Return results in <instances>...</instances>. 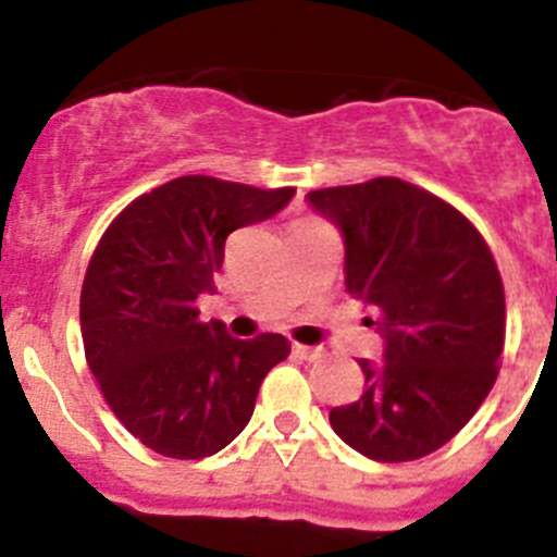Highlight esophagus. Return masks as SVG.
I'll use <instances>...</instances> for the list:
<instances>
[{"instance_id":"1","label":"esophagus","mask_w":557,"mask_h":557,"mask_svg":"<svg viewBox=\"0 0 557 557\" xmlns=\"http://www.w3.org/2000/svg\"><path fill=\"white\" fill-rule=\"evenodd\" d=\"M294 356H299L301 361H318L323 356V347H310V345H294Z\"/></svg>"}]
</instances>
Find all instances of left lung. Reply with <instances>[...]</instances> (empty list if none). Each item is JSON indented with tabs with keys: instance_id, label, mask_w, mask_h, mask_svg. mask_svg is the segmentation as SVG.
<instances>
[{
	"instance_id": "8db88e82",
	"label": "left lung",
	"mask_w": 557,
	"mask_h": 557,
	"mask_svg": "<svg viewBox=\"0 0 557 557\" xmlns=\"http://www.w3.org/2000/svg\"><path fill=\"white\" fill-rule=\"evenodd\" d=\"M345 234V283L377 312L385 361H361L363 396L329 412L342 442L401 463L440 450L498 377L504 283L474 223L398 177L310 190Z\"/></svg>"
}]
</instances>
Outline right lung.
<instances>
[{
    "mask_svg": "<svg viewBox=\"0 0 557 557\" xmlns=\"http://www.w3.org/2000/svg\"><path fill=\"white\" fill-rule=\"evenodd\" d=\"M294 188H252L185 174L137 196L99 239L81 290L88 369L134 440L177 460L228 445L250 420L269 369L290 352L283 334L234 339L205 320L226 237L283 210Z\"/></svg>",
    "mask_w": 557,
    "mask_h": 557,
    "instance_id": "obj_1",
    "label": "right lung"
}]
</instances>
